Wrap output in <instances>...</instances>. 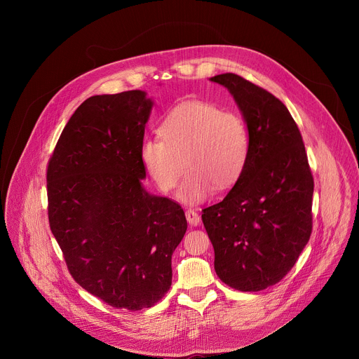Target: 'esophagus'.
<instances>
[{"label": "esophagus", "instance_id": "esophagus-1", "mask_svg": "<svg viewBox=\"0 0 359 359\" xmlns=\"http://www.w3.org/2000/svg\"><path fill=\"white\" fill-rule=\"evenodd\" d=\"M186 219L191 225H199L201 224V215L194 211V210H187L186 211Z\"/></svg>", "mask_w": 359, "mask_h": 359}]
</instances>
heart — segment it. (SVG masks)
I'll list each match as a JSON object with an SVG mask.
<instances>
[{"label":"heart","instance_id":"1","mask_svg":"<svg viewBox=\"0 0 359 359\" xmlns=\"http://www.w3.org/2000/svg\"><path fill=\"white\" fill-rule=\"evenodd\" d=\"M160 137H147L140 148L149 179L164 194L172 192L187 165L179 198L198 203L214 187L225 189L241 176L250 154V134L238 113L189 100L170 110L158 126Z\"/></svg>","mask_w":359,"mask_h":359}]
</instances>
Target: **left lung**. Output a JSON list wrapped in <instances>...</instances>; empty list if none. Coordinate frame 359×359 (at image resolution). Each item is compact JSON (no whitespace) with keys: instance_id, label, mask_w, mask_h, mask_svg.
<instances>
[{"instance_id":"8db88e82","label":"left lung","mask_w":359,"mask_h":359,"mask_svg":"<svg viewBox=\"0 0 359 359\" xmlns=\"http://www.w3.org/2000/svg\"><path fill=\"white\" fill-rule=\"evenodd\" d=\"M227 87L250 134L241 176L221 202L202 210L218 278L237 291L272 287L295 265L313 230L314 180L299 129L287 106L233 72Z\"/></svg>"}]
</instances>
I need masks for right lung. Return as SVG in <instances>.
<instances>
[{"label": "right lung", "mask_w": 359, "mask_h": 359, "mask_svg": "<svg viewBox=\"0 0 359 359\" xmlns=\"http://www.w3.org/2000/svg\"><path fill=\"white\" fill-rule=\"evenodd\" d=\"M153 102L141 90L93 96L65 125L48 163V218L67 268L115 309L153 307L172 285L182 206L141 184L140 148Z\"/></svg>", "instance_id": "1"}]
</instances>
